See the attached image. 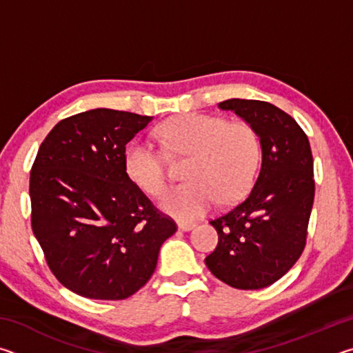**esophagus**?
<instances>
[{
    "label": "esophagus",
    "mask_w": 353,
    "mask_h": 353,
    "mask_svg": "<svg viewBox=\"0 0 353 353\" xmlns=\"http://www.w3.org/2000/svg\"><path fill=\"white\" fill-rule=\"evenodd\" d=\"M194 225L196 224H193V223H179L177 224L179 230H182V232H190L191 229H194Z\"/></svg>",
    "instance_id": "34e87169"
}]
</instances>
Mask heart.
Wrapping results in <instances>:
<instances>
[{
    "label": "heart",
    "instance_id": "b5f03b06",
    "mask_svg": "<svg viewBox=\"0 0 353 353\" xmlns=\"http://www.w3.org/2000/svg\"><path fill=\"white\" fill-rule=\"evenodd\" d=\"M159 135L177 154H190L188 182L165 190L159 205L181 221H193L212 210L218 199L232 204L252 187L260 163V139L248 123L185 113L165 121ZM124 166L132 182L149 194L166 182L163 154L149 140L137 139L126 149Z\"/></svg>",
    "mask_w": 353,
    "mask_h": 353
}]
</instances>
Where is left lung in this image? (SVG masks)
Listing matches in <instances>:
<instances>
[{"mask_svg":"<svg viewBox=\"0 0 353 353\" xmlns=\"http://www.w3.org/2000/svg\"><path fill=\"white\" fill-rule=\"evenodd\" d=\"M218 107L255 129L261 168L248 198L210 221L219 241L205 265L234 288H266L291 270L305 248L314 199L312 149L296 119L276 105L234 98Z\"/></svg>","mask_w":353,"mask_h":353,"instance_id":"obj_1","label":"left lung"}]
</instances>
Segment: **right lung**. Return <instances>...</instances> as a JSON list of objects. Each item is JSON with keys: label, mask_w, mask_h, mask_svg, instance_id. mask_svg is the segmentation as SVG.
I'll list each match as a JSON object with an SVG mask.
<instances>
[{"label": "right lung", "mask_w": 353, "mask_h": 353, "mask_svg": "<svg viewBox=\"0 0 353 353\" xmlns=\"http://www.w3.org/2000/svg\"><path fill=\"white\" fill-rule=\"evenodd\" d=\"M151 121L93 109L62 119L40 145L29 181L32 232L56 279L82 297L132 296L177 230L124 166L126 145Z\"/></svg>", "instance_id": "right-lung-1"}]
</instances>
